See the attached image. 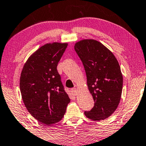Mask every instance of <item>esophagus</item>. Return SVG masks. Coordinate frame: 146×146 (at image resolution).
Masks as SVG:
<instances>
[{"label":"esophagus","mask_w":146,"mask_h":146,"mask_svg":"<svg viewBox=\"0 0 146 146\" xmlns=\"http://www.w3.org/2000/svg\"><path fill=\"white\" fill-rule=\"evenodd\" d=\"M71 91H72V93L74 94V95L76 96L78 94V91L76 88H73V89H71Z\"/></svg>","instance_id":"1"}]
</instances>
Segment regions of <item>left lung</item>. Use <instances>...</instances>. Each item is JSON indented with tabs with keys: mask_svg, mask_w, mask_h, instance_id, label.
<instances>
[{
	"mask_svg": "<svg viewBox=\"0 0 146 146\" xmlns=\"http://www.w3.org/2000/svg\"><path fill=\"white\" fill-rule=\"evenodd\" d=\"M74 48L83 64L94 101L93 108L85 115L94 121L104 120L120 103L123 85L120 65L113 53L96 40H83Z\"/></svg>",
	"mask_w": 146,
	"mask_h": 146,
	"instance_id": "left-lung-1",
	"label": "left lung"
}]
</instances>
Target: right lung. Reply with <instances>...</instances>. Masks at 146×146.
<instances>
[{"label":"right lung","instance_id":"obj_1","mask_svg":"<svg viewBox=\"0 0 146 146\" xmlns=\"http://www.w3.org/2000/svg\"><path fill=\"white\" fill-rule=\"evenodd\" d=\"M67 45L53 42L42 46L28 58L20 75L24 105L34 118L46 125L60 121L70 102L57 70Z\"/></svg>","mask_w":146,"mask_h":146}]
</instances>
